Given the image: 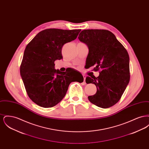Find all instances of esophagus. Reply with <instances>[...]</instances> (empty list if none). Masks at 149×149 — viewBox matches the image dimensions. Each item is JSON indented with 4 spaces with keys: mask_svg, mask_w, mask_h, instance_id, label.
<instances>
[{
    "mask_svg": "<svg viewBox=\"0 0 149 149\" xmlns=\"http://www.w3.org/2000/svg\"><path fill=\"white\" fill-rule=\"evenodd\" d=\"M83 78H84V82L85 81V78H86V75H83ZM85 83V82H84Z\"/></svg>",
    "mask_w": 149,
    "mask_h": 149,
    "instance_id": "34e87169",
    "label": "esophagus"
}]
</instances>
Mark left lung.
Returning <instances> with one entry per match:
<instances>
[{"mask_svg":"<svg viewBox=\"0 0 149 149\" xmlns=\"http://www.w3.org/2000/svg\"><path fill=\"white\" fill-rule=\"evenodd\" d=\"M89 48L86 64L95 65L98 77H87V84L97 86L96 93L88 97L93 104L107 108L120 100L130 81V58L127 50L111 32L106 29H84L78 37Z\"/></svg>","mask_w":149,"mask_h":149,"instance_id":"1","label":"left lung"}]
</instances>
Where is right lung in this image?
<instances>
[{
    "mask_svg": "<svg viewBox=\"0 0 149 149\" xmlns=\"http://www.w3.org/2000/svg\"><path fill=\"white\" fill-rule=\"evenodd\" d=\"M80 31L46 29L27 45L20 73L29 98L38 106H56L63 99L71 82L83 81L82 75L73 74V69L61 72L54 69L55 60L63 58V45L76 39Z\"/></svg>",
    "mask_w": 149,
    "mask_h": 149,
    "instance_id": "1",
    "label": "right lung"
}]
</instances>
